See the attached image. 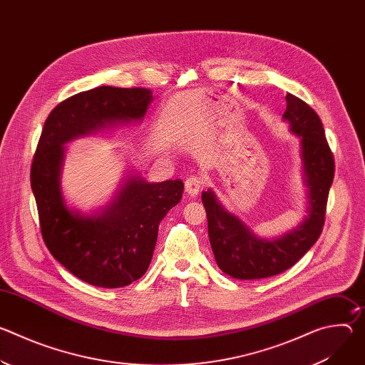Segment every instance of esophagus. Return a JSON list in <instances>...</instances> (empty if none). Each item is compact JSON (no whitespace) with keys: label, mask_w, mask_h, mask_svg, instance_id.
<instances>
[{"label":"esophagus","mask_w":365,"mask_h":365,"mask_svg":"<svg viewBox=\"0 0 365 365\" xmlns=\"http://www.w3.org/2000/svg\"><path fill=\"white\" fill-rule=\"evenodd\" d=\"M202 185H203V179L200 176H190L185 180V190L187 192V195L193 197L199 193V190L202 189Z\"/></svg>","instance_id":"1"}]
</instances>
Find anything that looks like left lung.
I'll return each instance as SVG.
<instances>
[{"label":"left lung","instance_id":"1","mask_svg":"<svg viewBox=\"0 0 365 365\" xmlns=\"http://www.w3.org/2000/svg\"><path fill=\"white\" fill-rule=\"evenodd\" d=\"M283 120L300 137L304 183L309 189L307 217L276 240L257 237L238 217L228 212L210 189L202 193L207 235L218 267L240 280L266 279L294 266L314 245L324 228L329 187L334 180V154L319 115L300 98L287 93Z\"/></svg>","mask_w":365,"mask_h":365}]
</instances>
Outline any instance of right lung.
<instances>
[{
    "label": "right lung",
    "instance_id": "right-lung-1",
    "mask_svg": "<svg viewBox=\"0 0 365 365\" xmlns=\"http://www.w3.org/2000/svg\"><path fill=\"white\" fill-rule=\"evenodd\" d=\"M151 101L145 88L98 86L76 93L48 114L34 153L30 182L44 244L66 270L92 286L124 287L147 272L159 224L180 202L183 182L148 183L131 176L102 212L82 215L69 210L62 195L63 144L140 121Z\"/></svg>",
    "mask_w": 365,
    "mask_h": 365
}]
</instances>
